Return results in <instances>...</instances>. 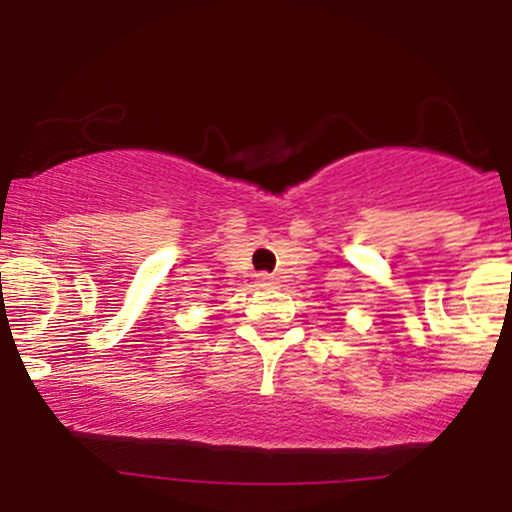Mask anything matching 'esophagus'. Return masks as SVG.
<instances>
[{"instance_id":"34e87169","label":"esophagus","mask_w":512,"mask_h":512,"mask_svg":"<svg viewBox=\"0 0 512 512\" xmlns=\"http://www.w3.org/2000/svg\"><path fill=\"white\" fill-rule=\"evenodd\" d=\"M276 284H279V281H276L274 274H267V272L257 274V286H260V289H272Z\"/></svg>"}]
</instances>
